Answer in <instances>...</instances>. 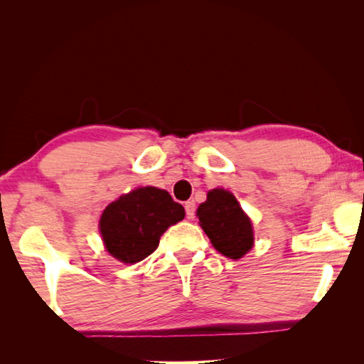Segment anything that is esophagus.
<instances>
[{
	"instance_id": "34e87169",
	"label": "esophagus",
	"mask_w": 364,
	"mask_h": 364,
	"mask_svg": "<svg viewBox=\"0 0 364 364\" xmlns=\"http://www.w3.org/2000/svg\"><path fill=\"white\" fill-rule=\"evenodd\" d=\"M184 210H186V218L193 220L194 215H196V204L193 200H188L186 204H184Z\"/></svg>"
}]
</instances>
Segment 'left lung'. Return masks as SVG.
<instances>
[{"mask_svg":"<svg viewBox=\"0 0 364 364\" xmlns=\"http://www.w3.org/2000/svg\"><path fill=\"white\" fill-rule=\"evenodd\" d=\"M197 217L213 247L225 257L237 260L254 245L250 218L230 191H208L207 200L197 208Z\"/></svg>","mask_w":364,"mask_h":364,"instance_id":"left-lung-1","label":"left lung"}]
</instances>
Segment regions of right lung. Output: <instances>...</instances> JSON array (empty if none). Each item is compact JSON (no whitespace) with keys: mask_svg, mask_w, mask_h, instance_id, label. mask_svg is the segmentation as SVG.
<instances>
[{"mask_svg":"<svg viewBox=\"0 0 364 364\" xmlns=\"http://www.w3.org/2000/svg\"><path fill=\"white\" fill-rule=\"evenodd\" d=\"M184 218V208L164 189H134L106 207L100 230L107 252L123 263H138L157 249L167 228Z\"/></svg>","mask_w":364,"mask_h":364,"instance_id":"add662e5","label":"right lung"}]
</instances>
